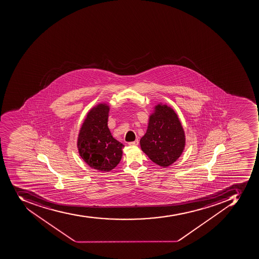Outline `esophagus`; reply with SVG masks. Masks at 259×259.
<instances>
[{"label": "esophagus", "mask_w": 259, "mask_h": 259, "mask_svg": "<svg viewBox=\"0 0 259 259\" xmlns=\"http://www.w3.org/2000/svg\"><path fill=\"white\" fill-rule=\"evenodd\" d=\"M128 145L130 146H138L139 145V140H135L134 142H130L128 143Z\"/></svg>", "instance_id": "obj_1"}]
</instances>
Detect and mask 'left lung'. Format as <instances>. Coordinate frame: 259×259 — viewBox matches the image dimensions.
<instances>
[{"label": "left lung", "mask_w": 259, "mask_h": 259, "mask_svg": "<svg viewBox=\"0 0 259 259\" xmlns=\"http://www.w3.org/2000/svg\"><path fill=\"white\" fill-rule=\"evenodd\" d=\"M140 145L143 152L160 166H168L180 157L185 147V135L171 107L156 106Z\"/></svg>", "instance_id": "1"}]
</instances>
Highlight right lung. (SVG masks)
Wrapping results in <instances>:
<instances>
[{"label":"right lung","mask_w":259,"mask_h":259,"mask_svg":"<svg viewBox=\"0 0 259 259\" xmlns=\"http://www.w3.org/2000/svg\"><path fill=\"white\" fill-rule=\"evenodd\" d=\"M109 107L99 104L87 114L80 128L77 147L80 157L91 168L108 172L119 164L124 145L112 137L107 126Z\"/></svg>","instance_id":"1"}]
</instances>
